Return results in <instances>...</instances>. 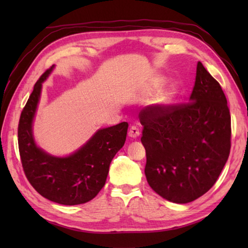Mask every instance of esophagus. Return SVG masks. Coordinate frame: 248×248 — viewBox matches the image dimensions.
I'll return each instance as SVG.
<instances>
[{"mask_svg":"<svg viewBox=\"0 0 248 248\" xmlns=\"http://www.w3.org/2000/svg\"><path fill=\"white\" fill-rule=\"evenodd\" d=\"M139 135H140L139 127H136V125H132V127L130 128V131H129V136H130V138H132V139H136Z\"/></svg>","mask_w":248,"mask_h":248,"instance_id":"34e87169","label":"esophagus"}]
</instances>
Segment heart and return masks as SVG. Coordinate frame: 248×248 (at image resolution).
Listing matches in <instances>:
<instances>
[{"label": "heart", "mask_w": 248, "mask_h": 248, "mask_svg": "<svg viewBox=\"0 0 248 248\" xmlns=\"http://www.w3.org/2000/svg\"><path fill=\"white\" fill-rule=\"evenodd\" d=\"M163 82H164V80H163V78H159V80H157V82H156V85L157 86L162 85ZM176 93H177L176 86H173V85L168 86L167 88H165L164 91L161 93L159 98H157V104L162 105V107H165V105H168V104L171 102V100L173 99V97L176 96Z\"/></svg>", "instance_id": "obj_1"}]
</instances>
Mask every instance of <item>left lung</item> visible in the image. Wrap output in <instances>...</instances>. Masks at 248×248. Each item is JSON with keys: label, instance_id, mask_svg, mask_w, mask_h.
<instances>
[{"label": "left lung", "instance_id": "1", "mask_svg": "<svg viewBox=\"0 0 248 248\" xmlns=\"http://www.w3.org/2000/svg\"><path fill=\"white\" fill-rule=\"evenodd\" d=\"M145 175L161 197L187 203L217 182L228 160L231 119L219 83L198 62L187 103L140 110Z\"/></svg>", "mask_w": 248, "mask_h": 248}]
</instances>
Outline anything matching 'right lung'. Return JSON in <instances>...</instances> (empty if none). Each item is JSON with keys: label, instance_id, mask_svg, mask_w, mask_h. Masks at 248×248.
I'll return each instance as SVG.
<instances>
[{"label": "right lung", "instance_id": "add662e5", "mask_svg": "<svg viewBox=\"0 0 248 248\" xmlns=\"http://www.w3.org/2000/svg\"><path fill=\"white\" fill-rule=\"evenodd\" d=\"M54 66L36 82L33 93L21 113L18 144L26 178L37 192L56 203L75 205L97 196L108 173L115 155L124 145L128 123L98 130L81 148L67 156L46 154L36 145L33 120L39 103L43 83Z\"/></svg>", "mask_w": 248, "mask_h": 248}]
</instances>
